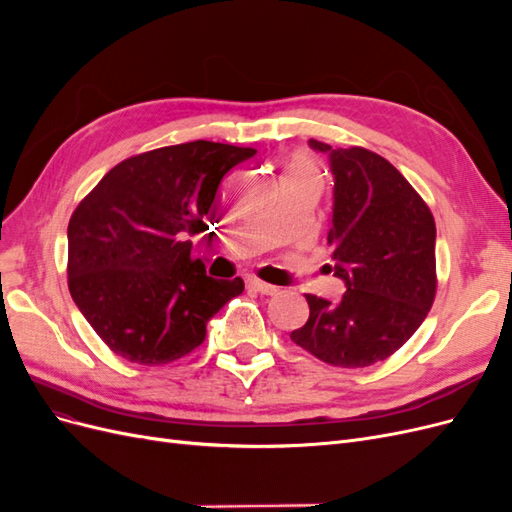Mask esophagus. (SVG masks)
Segmentation results:
<instances>
[{
	"instance_id": "34e87169",
	"label": "esophagus",
	"mask_w": 512,
	"mask_h": 512,
	"mask_svg": "<svg viewBox=\"0 0 512 512\" xmlns=\"http://www.w3.org/2000/svg\"><path fill=\"white\" fill-rule=\"evenodd\" d=\"M247 286L254 288L260 294H275L277 292V286L267 284V282H260V280H250V282H247Z\"/></svg>"
}]
</instances>
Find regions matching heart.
Here are the masks:
<instances>
[{
  "instance_id": "1",
  "label": "heart",
  "mask_w": 512,
  "mask_h": 512,
  "mask_svg": "<svg viewBox=\"0 0 512 512\" xmlns=\"http://www.w3.org/2000/svg\"><path fill=\"white\" fill-rule=\"evenodd\" d=\"M286 175H299V177H307L318 183V170H316V164L309 160V158H294V162L290 164L288 173Z\"/></svg>"
}]
</instances>
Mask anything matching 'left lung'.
Listing matches in <instances>:
<instances>
[{"label":"left lung","mask_w":512,"mask_h":512,"mask_svg":"<svg viewBox=\"0 0 512 512\" xmlns=\"http://www.w3.org/2000/svg\"><path fill=\"white\" fill-rule=\"evenodd\" d=\"M333 213L327 243L346 284L337 303L305 294L309 318L290 339L335 367H367L404 346L436 299V222L425 200L378 153L333 149Z\"/></svg>","instance_id":"1"}]
</instances>
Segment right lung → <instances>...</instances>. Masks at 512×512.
<instances>
[{
    "mask_svg": "<svg viewBox=\"0 0 512 512\" xmlns=\"http://www.w3.org/2000/svg\"><path fill=\"white\" fill-rule=\"evenodd\" d=\"M256 149L192 141L138 153L100 179L68 224V288L115 354L164 365L205 342L243 280H215L192 241L218 185Z\"/></svg>",
    "mask_w": 512,
    "mask_h": 512,
    "instance_id": "1",
    "label": "right lung"
}]
</instances>
